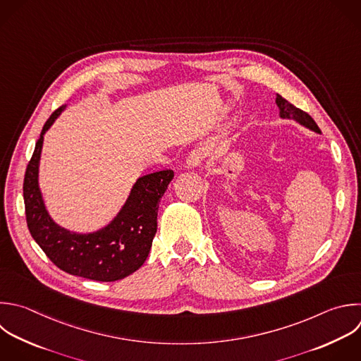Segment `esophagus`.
Instances as JSON below:
<instances>
[{
	"mask_svg": "<svg viewBox=\"0 0 361 361\" xmlns=\"http://www.w3.org/2000/svg\"><path fill=\"white\" fill-rule=\"evenodd\" d=\"M207 157V148L200 145L195 149H192L186 158V166L188 168H197L202 165L203 159Z\"/></svg>",
	"mask_w": 361,
	"mask_h": 361,
	"instance_id": "1",
	"label": "esophagus"
}]
</instances>
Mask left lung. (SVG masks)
I'll return each mask as SVG.
<instances>
[{"label": "left lung", "instance_id": "8db88e82", "mask_svg": "<svg viewBox=\"0 0 361 361\" xmlns=\"http://www.w3.org/2000/svg\"><path fill=\"white\" fill-rule=\"evenodd\" d=\"M275 103L279 109V117L285 118V120H293L296 123H299L300 126L314 131V133H320L317 124L314 123V120L305 111L296 109L293 104H290L289 102H286L283 97H281L279 94H276Z\"/></svg>", "mask_w": 361, "mask_h": 361}]
</instances>
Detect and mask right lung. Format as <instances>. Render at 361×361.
<instances>
[{
	"label": "right lung",
	"instance_id": "add662e5",
	"mask_svg": "<svg viewBox=\"0 0 361 361\" xmlns=\"http://www.w3.org/2000/svg\"><path fill=\"white\" fill-rule=\"evenodd\" d=\"M66 106L45 123L24 179L27 224L48 258L68 274L113 282L135 272L145 262L157 233L161 197L173 179L172 169L144 175L134 183L117 216L93 233H75L49 216L39 188V161L44 135Z\"/></svg>",
	"mask_w": 361,
	"mask_h": 361
}]
</instances>
